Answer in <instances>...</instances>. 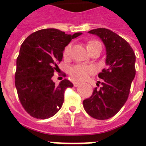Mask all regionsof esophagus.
Instances as JSON below:
<instances>
[{
	"label": "esophagus",
	"mask_w": 146,
	"mask_h": 146,
	"mask_svg": "<svg viewBox=\"0 0 146 146\" xmlns=\"http://www.w3.org/2000/svg\"><path fill=\"white\" fill-rule=\"evenodd\" d=\"M80 85V82H73V86H74V87L79 86Z\"/></svg>",
	"instance_id": "1"
}]
</instances>
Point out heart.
Returning a JSON list of instances; mask_svg holds the SVG:
<instances>
[{"instance_id": "obj_1", "label": "heart", "mask_w": 146, "mask_h": 146, "mask_svg": "<svg viewBox=\"0 0 146 146\" xmlns=\"http://www.w3.org/2000/svg\"><path fill=\"white\" fill-rule=\"evenodd\" d=\"M96 47H101L102 44L98 40H91L87 43V48L88 50L92 49ZM71 50H72V44H67L64 50V57H69L70 56ZM95 72V67L91 65L87 64H76L70 69V73L73 77L80 80H86L89 75H91Z\"/></svg>"}]
</instances>
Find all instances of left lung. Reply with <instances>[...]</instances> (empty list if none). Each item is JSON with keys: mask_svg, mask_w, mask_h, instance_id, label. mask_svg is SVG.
<instances>
[{"mask_svg": "<svg viewBox=\"0 0 146 146\" xmlns=\"http://www.w3.org/2000/svg\"><path fill=\"white\" fill-rule=\"evenodd\" d=\"M89 33L98 35L105 45L107 67L98 74L102 86L95 88L82 104L92 117L107 120L115 115L128 98L136 75V55L126 40L110 29L98 28Z\"/></svg>", "mask_w": 146, "mask_h": 146, "instance_id": "obj_1", "label": "left lung"}]
</instances>
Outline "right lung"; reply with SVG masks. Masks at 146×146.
<instances>
[{
	"label": "right lung",
	"instance_id": "right-lung-1",
	"mask_svg": "<svg viewBox=\"0 0 146 146\" xmlns=\"http://www.w3.org/2000/svg\"><path fill=\"white\" fill-rule=\"evenodd\" d=\"M80 35L82 33L71 35L56 29H44L29 35L22 44L15 86L22 106L33 117L47 119L61 108L64 92L73 85L65 79L56 86L52 77L64 48Z\"/></svg>",
	"mask_w": 146,
	"mask_h": 146
}]
</instances>
